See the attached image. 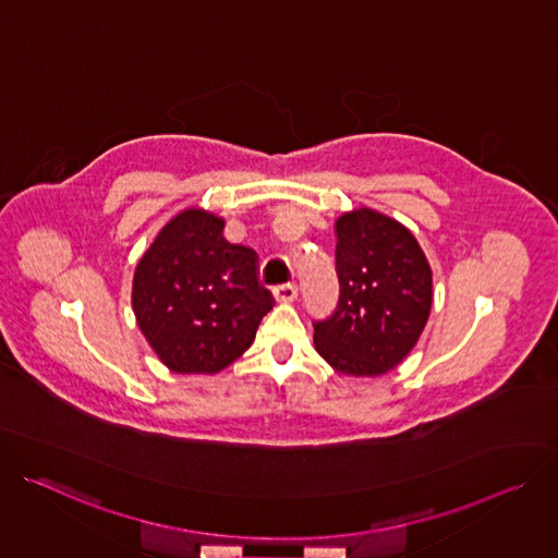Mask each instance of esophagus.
I'll return each mask as SVG.
<instances>
[{
	"instance_id": "obj_1",
	"label": "esophagus",
	"mask_w": 558,
	"mask_h": 558,
	"mask_svg": "<svg viewBox=\"0 0 558 558\" xmlns=\"http://www.w3.org/2000/svg\"><path fill=\"white\" fill-rule=\"evenodd\" d=\"M274 298L278 302H293L298 298V287L293 282H287V284H280L274 289Z\"/></svg>"
}]
</instances>
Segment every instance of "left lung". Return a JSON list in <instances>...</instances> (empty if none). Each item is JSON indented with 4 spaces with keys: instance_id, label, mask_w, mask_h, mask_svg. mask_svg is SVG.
Segmentation results:
<instances>
[{
    "instance_id": "left-lung-1",
    "label": "left lung",
    "mask_w": 558,
    "mask_h": 558,
    "mask_svg": "<svg viewBox=\"0 0 558 558\" xmlns=\"http://www.w3.org/2000/svg\"><path fill=\"white\" fill-rule=\"evenodd\" d=\"M340 300L313 323L315 351L338 373L381 375L417 344L430 315L433 271L415 235L360 207L336 220Z\"/></svg>"
}]
</instances>
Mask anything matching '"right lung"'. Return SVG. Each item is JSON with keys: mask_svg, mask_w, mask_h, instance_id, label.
Listing matches in <instances>:
<instances>
[{"mask_svg": "<svg viewBox=\"0 0 558 558\" xmlns=\"http://www.w3.org/2000/svg\"><path fill=\"white\" fill-rule=\"evenodd\" d=\"M205 209L177 214L136 265L132 308L154 353L174 373H218L254 342L274 295L258 256L222 235Z\"/></svg>", "mask_w": 558, "mask_h": 558, "instance_id": "1", "label": "right lung"}]
</instances>
